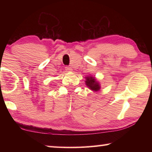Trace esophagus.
Returning <instances> with one entry per match:
<instances>
[{"label":"esophagus","instance_id":"esophagus-1","mask_svg":"<svg viewBox=\"0 0 152 152\" xmlns=\"http://www.w3.org/2000/svg\"><path fill=\"white\" fill-rule=\"evenodd\" d=\"M66 72H72V68L71 67L66 66Z\"/></svg>","mask_w":152,"mask_h":152}]
</instances>
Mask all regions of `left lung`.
Here are the masks:
<instances>
[{
  "label": "left lung",
  "mask_w": 152,
  "mask_h": 152,
  "mask_svg": "<svg viewBox=\"0 0 152 152\" xmlns=\"http://www.w3.org/2000/svg\"><path fill=\"white\" fill-rule=\"evenodd\" d=\"M86 86L88 87L92 91H98L101 89V86H100V84L99 82L96 81L95 77L92 76H87L86 77Z\"/></svg>",
  "instance_id": "left-lung-1"
}]
</instances>
